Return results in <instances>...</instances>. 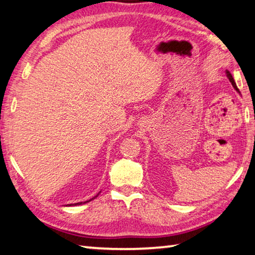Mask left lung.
Wrapping results in <instances>:
<instances>
[{"mask_svg": "<svg viewBox=\"0 0 255 255\" xmlns=\"http://www.w3.org/2000/svg\"><path fill=\"white\" fill-rule=\"evenodd\" d=\"M226 76L228 77V80H230V81H231V83L233 84V86H234V88H235V90H236V91H239V89H237V86H236V83H235V81H234V79H233V76L231 75V73H230V72H228V71H226Z\"/></svg>", "mask_w": 255, "mask_h": 255, "instance_id": "left-lung-1", "label": "left lung"}]
</instances>
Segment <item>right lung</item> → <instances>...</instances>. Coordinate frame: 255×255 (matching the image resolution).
I'll return each instance as SVG.
<instances>
[{
  "label": "right lung",
  "instance_id": "add662e5",
  "mask_svg": "<svg viewBox=\"0 0 255 255\" xmlns=\"http://www.w3.org/2000/svg\"><path fill=\"white\" fill-rule=\"evenodd\" d=\"M97 197H98V196H96V198H97ZM92 199H94V198H92ZM92 199H91V200H92ZM89 201H90V200H89ZM89 201H85V202H89ZM81 204H82V202H79V204H75V205H81Z\"/></svg>",
  "mask_w": 255,
  "mask_h": 255
}]
</instances>
